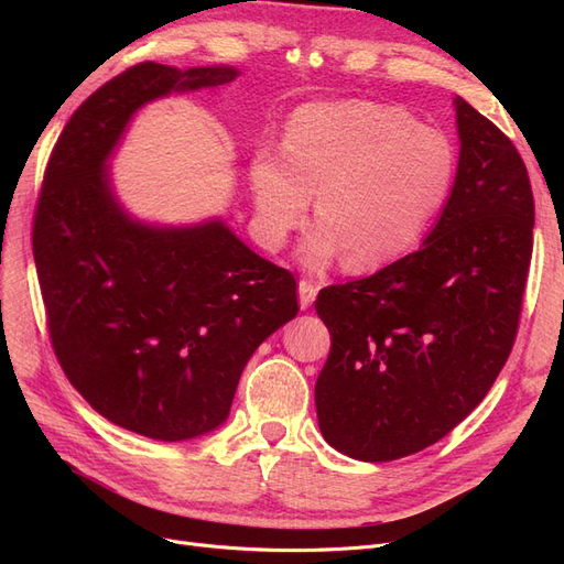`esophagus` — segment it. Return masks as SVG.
Instances as JSON below:
<instances>
[{"label":"esophagus","instance_id":"1","mask_svg":"<svg viewBox=\"0 0 564 564\" xmlns=\"http://www.w3.org/2000/svg\"><path fill=\"white\" fill-rule=\"evenodd\" d=\"M315 296H317V286L313 282H308V280H301L299 282V305H301L303 311L311 308Z\"/></svg>","mask_w":564,"mask_h":564}]
</instances>
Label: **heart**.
<instances>
[{
  "instance_id": "b5f03b06",
  "label": "heart",
  "mask_w": 564,
  "mask_h": 564,
  "mask_svg": "<svg viewBox=\"0 0 564 564\" xmlns=\"http://www.w3.org/2000/svg\"><path fill=\"white\" fill-rule=\"evenodd\" d=\"M454 181L456 148L442 129L371 100L311 104L289 119L284 148L253 150V228L280 251L315 195L319 220L299 247L301 265L324 270L346 256L350 270H371L421 240Z\"/></svg>"
}]
</instances>
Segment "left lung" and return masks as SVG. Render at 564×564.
Instances as JSON below:
<instances>
[{"label":"left lung","mask_w":564,"mask_h":564,"mask_svg":"<svg viewBox=\"0 0 564 564\" xmlns=\"http://www.w3.org/2000/svg\"><path fill=\"white\" fill-rule=\"evenodd\" d=\"M454 191L419 251L322 289L332 350L315 383L322 437L360 460L435 445L487 395L513 348L534 197L508 135L454 98Z\"/></svg>","instance_id":"left-lung-1"}]
</instances>
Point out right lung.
I'll return each instance as SVG.
<instances>
[{
    "label": "right lung",
    "instance_id": "right-lung-1",
    "mask_svg": "<svg viewBox=\"0 0 564 564\" xmlns=\"http://www.w3.org/2000/svg\"><path fill=\"white\" fill-rule=\"evenodd\" d=\"M240 77L232 65L141 63L104 84L51 152L32 251L51 344L100 416L162 442L214 433L263 340L299 313L296 280L220 216L135 218L110 160L141 108Z\"/></svg>",
    "mask_w": 564,
    "mask_h": 564
}]
</instances>
